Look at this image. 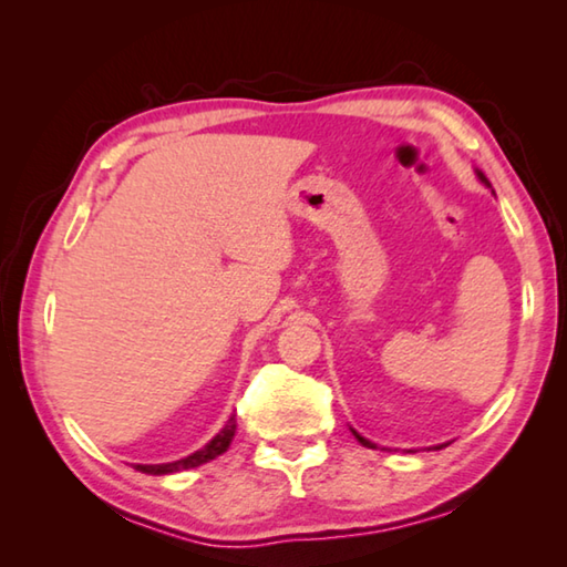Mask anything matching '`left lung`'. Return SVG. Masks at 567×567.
Segmentation results:
<instances>
[{
	"label": "left lung",
	"mask_w": 567,
	"mask_h": 567,
	"mask_svg": "<svg viewBox=\"0 0 567 567\" xmlns=\"http://www.w3.org/2000/svg\"><path fill=\"white\" fill-rule=\"evenodd\" d=\"M477 175H480V172H477ZM480 179H483V182H487V179H485L483 175H480ZM352 433H354V430H352ZM354 437H358V443H360V445H364V447H375V445H372V443H370V440H364V437H362V435H358V433H354ZM440 447H445V445H437L435 450H440Z\"/></svg>",
	"instance_id": "left-lung-1"
}]
</instances>
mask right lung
I'll use <instances>...</instances> for the list:
<instances>
[{
    "mask_svg": "<svg viewBox=\"0 0 567 567\" xmlns=\"http://www.w3.org/2000/svg\"><path fill=\"white\" fill-rule=\"evenodd\" d=\"M235 430H237V420L233 415L227 420V425L219 430V433L209 440L203 450H197V453H192L189 457L177 460V463H165V465H134V470H140V473H147V475H169V473H179V470H189V467L209 463V460L223 455L229 447V443H233L235 437Z\"/></svg>",
    "mask_w": 567,
    "mask_h": 567,
    "instance_id": "right-lung-1",
    "label": "right lung"
}]
</instances>
